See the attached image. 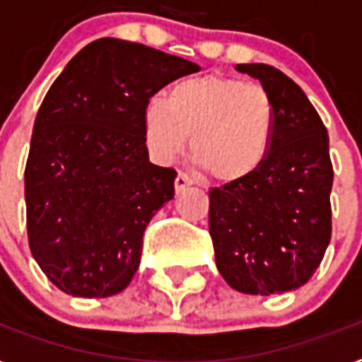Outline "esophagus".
I'll list each match as a JSON object with an SVG mask.
<instances>
[{"instance_id": "obj_1", "label": "esophagus", "mask_w": 362, "mask_h": 362, "mask_svg": "<svg viewBox=\"0 0 362 362\" xmlns=\"http://www.w3.org/2000/svg\"><path fill=\"white\" fill-rule=\"evenodd\" d=\"M191 184H193V178H191V176H187L186 173H178V176H176V180H175L176 193L184 191L187 186H191Z\"/></svg>"}]
</instances>
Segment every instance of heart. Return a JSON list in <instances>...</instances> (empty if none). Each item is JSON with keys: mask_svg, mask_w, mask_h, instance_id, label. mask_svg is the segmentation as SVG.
Here are the masks:
<instances>
[{"mask_svg": "<svg viewBox=\"0 0 362 362\" xmlns=\"http://www.w3.org/2000/svg\"><path fill=\"white\" fill-rule=\"evenodd\" d=\"M151 156L169 163L184 152L211 184L236 186L266 163L275 135V105L262 85L223 76L182 79L167 102L151 98L143 110Z\"/></svg>", "mask_w": 362, "mask_h": 362, "instance_id": "b5f03b06", "label": "heart"}]
</instances>
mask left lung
<instances>
[{"instance_id": "obj_1", "label": "left lung", "mask_w": 362, "mask_h": 362, "mask_svg": "<svg viewBox=\"0 0 362 362\" xmlns=\"http://www.w3.org/2000/svg\"><path fill=\"white\" fill-rule=\"evenodd\" d=\"M236 70L272 96L275 135L257 175L210 191L216 264L238 292H290L313 277L331 240L329 135L301 87L281 70L262 63Z\"/></svg>"}]
</instances>
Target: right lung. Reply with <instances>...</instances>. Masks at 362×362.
<instances>
[{"label": "right lung", "mask_w": 362, "mask_h": 362, "mask_svg": "<svg viewBox=\"0 0 362 362\" xmlns=\"http://www.w3.org/2000/svg\"><path fill=\"white\" fill-rule=\"evenodd\" d=\"M201 66L145 44L98 38L49 87L25 163L28 238L46 277L110 298L137 272L143 234L175 197L176 171L148 161L143 110Z\"/></svg>", "instance_id": "right-lung-1"}]
</instances>
